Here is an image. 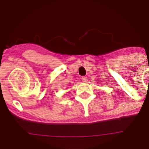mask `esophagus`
Segmentation results:
<instances>
[{"mask_svg":"<svg viewBox=\"0 0 149 149\" xmlns=\"http://www.w3.org/2000/svg\"><path fill=\"white\" fill-rule=\"evenodd\" d=\"M81 81L83 82H86L87 81V78L85 77V76H83V77L81 78Z\"/></svg>","mask_w":149,"mask_h":149,"instance_id":"esophagus-1","label":"esophagus"}]
</instances>
